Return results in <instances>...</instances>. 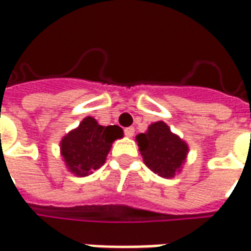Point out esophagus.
<instances>
[{
  "label": "esophagus",
  "mask_w": 251,
  "mask_h": 251,
  "mask_svg": "<svg viewBox=\"0 0 251 251\" xmlns=\"http://www.w3.org/2000/svg\"><path fill=\"white\" fill-rule=\"evenodd\" d=\"M134 134H135L134 127H127V128L124 129V135H126V136H128V138L134 136Z\"/></svg>",
  "instance_id": "esophagus-1"
}]
</instances>
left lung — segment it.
Instances as JSON below:
<instances>
[{
  "mask_svg": "<svg viewBox=\"0 0 251 251\" xmlns=\"http://www.w3.org/2000/svg\"><path fill=\"white\" fill-rule=\"evenodd\" d=\"M135 139L146 165L162 177H173L185 161L188 146L163 122L151 124L146 134L136 135Z\"/></svg>",
  "mask_w": 251,
  "mask_h": 251,
  "instance_id": "left-lung-1",
  "label": "left lung"
}]
</instances>
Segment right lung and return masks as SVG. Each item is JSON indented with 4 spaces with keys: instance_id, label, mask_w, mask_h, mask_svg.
<instances>
[{
    "instance_id": "obj_1",
    "label": "right lung",
    "mask_w": 251,
    "mask_h": 251,
    "mask_svg": "<svg viewBox=\"0 0 251 251\" xmlns=\"http://www.w3.org/2000/svg\"><path fill=\"white\" fill-rule=\"evenodd\" d=\"M123 136L119 126L102 127L93 117H85L77 129L66 135L60 150L67 168L77 176H86L105 162L113 140Z\"/></svg>"
}]
</instances>
